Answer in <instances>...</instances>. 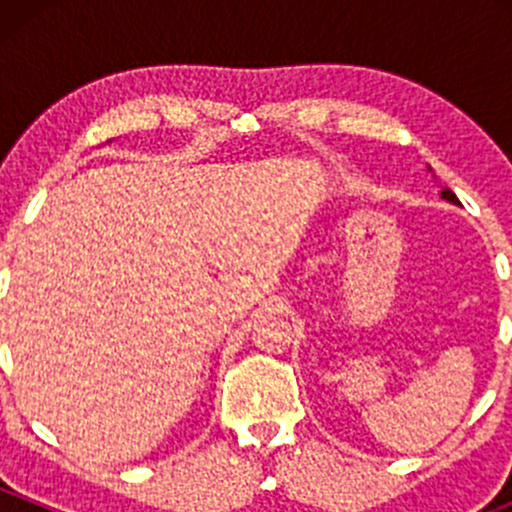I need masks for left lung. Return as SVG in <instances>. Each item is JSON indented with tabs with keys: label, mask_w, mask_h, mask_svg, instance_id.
I'll return each mask as SVG.
<instances>
[{
	"label": "left lung",
	"mask_w": 512,
	"mask_h": 512,
	"mask_svg": "<svg viewBox=\"0 0 512 512\" xmlns=\"http://www.w3.org/2000/svg\"><path fill=\"white\" fill-rule=\"evenodd\" d=\"M441 198H443V200H448V203H453V205H461V203H458L456 193H453V190H448V188H443V190H441Z\"/></svg>",
	"instance_id": "8db88e82"
}]
</instances>
